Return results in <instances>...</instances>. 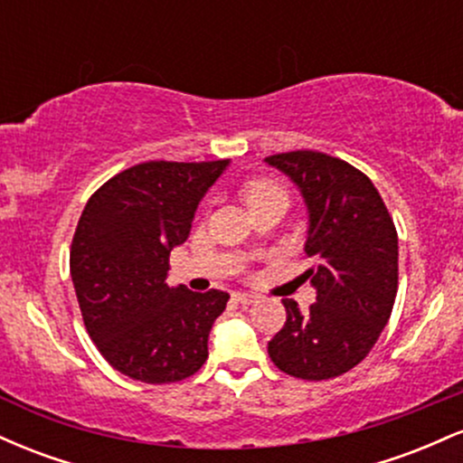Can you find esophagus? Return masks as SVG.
<instances>
[{
	"instance_id": "esophagus-1",
	"label": "esophagus",
	"mask_w": 463,
	"mask_h": 463,
	"mask_svg": "<svg viewBox=\"0 0 463 463\" xmlns=\"http://www.w3.org/2000/svg\"><path fill=\"white\" fill-rule=\"evenodd\" d=\"M232 300L239 302V305H252V302H257V296L248 294V291H235Z\"/></svg>"
}]
</instances>
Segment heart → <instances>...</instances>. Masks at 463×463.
I'll return each mask as SVG.
<instances>
[{
    "mask_svg": "<svg viewBox=\"0 0 463 463\" xmlns=\"http://www.w3.org/2000/svg\"><path fill=\"white\" fill-rule=\"evenodd\" d=\"M272 195H285V191L279 187V184L269 183V180H257V183L248 184L246 187V200L248 206L254 204V202L265 200V198H272ZM287 198V195H285Z\"/></svg>",
    "mask_w": 463,
    "mask_h": 463,
    "instance_id": "1",
    "label": "heart"
}]
</instances>
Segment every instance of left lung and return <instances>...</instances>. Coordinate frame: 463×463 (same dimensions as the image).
Returning a JSON list of instances; mask_svg holds the SVG:
<instances>
[{
  "label": "left lung",
  "instance_id": "left-lung-1",
  "mask_svg": "<svg viewBox=\"0 0 463 463\" xmlns=\"http://www.w3.org/2000/svg\"><path fill=\"white\" fill-rule=\"evenodd\" d=\"M283 172L309 215L305 279L316 305L302 313L285 298L287 322L268 344L269 359L296 379L324 381L353 370L385 328L398 289V235L383 198L353 165L298 150L265 158Z\"/></svg>",
  "mask_w": 463,
  "mask_h": 463
}]
</instances>
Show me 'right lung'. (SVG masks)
Here are the masks:
<instances>
[{
  "label": "right lung",
  "instance_id": "add662e5",
  "mask_svg": "<svg viewBox=\"0 0 463 463\" xmlns=\"http://www.w3.org/2000/svg\"><path fill=\"white\" fill-rule=\"evenodd\" d=\"M231 161L135 165L104 183L80 215L69 268L84 326L102 357L143 383H176L209 357L231 296L169 287V252Z\"/></svg>",
  "mask_w": 463,
  "mask_h": 463
}]
</instances>
